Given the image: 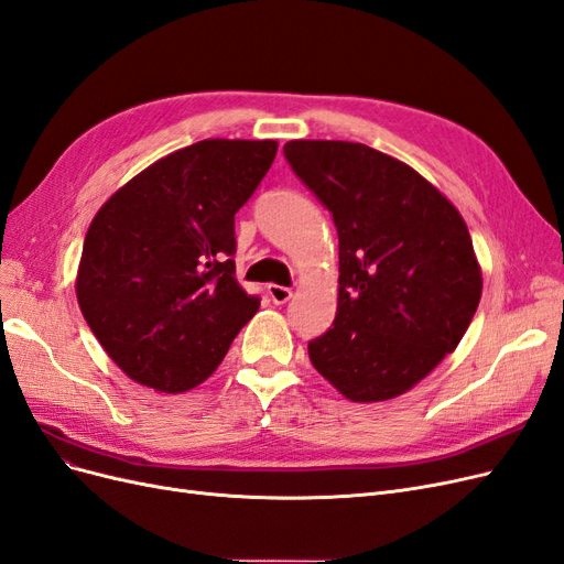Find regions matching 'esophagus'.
<instances>
[{
  "label": "esophagus",
  "instance_id": "1",
  "mask_svg": "<svg viewBox=\"0 0 564 564\" xmlns=\"http://www.w3.org/2000/svg\"><path fill=\"white\" fill-rule=\"evenodd\" d=\"M268 296H270V301H273V303L282 305L291 296H294V291H291L289 286H280V284H268Z\"/></svg>",
  "mask_w": 564,
  "mask_h": 564
}]
</instances>
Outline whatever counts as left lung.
<instances>
[{
  "label": "left lung",
  "mask_w": 564,
  "mask_h": 564,
  "mask_svg": "<svg viewBox=\"0 0 564 564\" xmlns=\"http://www.w3.org/2000/svg\"><path fill=\"white\" fill-rule=\"evenodd\" d=\"M284 156L338 230V310L307 343L310 361L349 401L394 399L474 319L482 275L469 228L420 172L366 144L291 140Z\"/></svg>",
  "instance_id": "obj_1"
}]
</instances>
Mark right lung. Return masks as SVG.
I'll return each mask as SVG.
<instances>
[{
  "label": "right lung",
  "instance_id": "1",
  "mask_svg": "<svg viewBox=\"0 0 564 564\" xmlns=\"http://www.w3.org/2000/svg\"><path fill=\"white\" fill-rule=\"evenodd\" d=\"M278 153L273 140H203L156 161L100 207L76 299L134 382L188 392L224 361L261 301L236 280V212Z\"/></svg>",
  "mask_w": 564,
  "mask_h": 564
}]
</instances>
